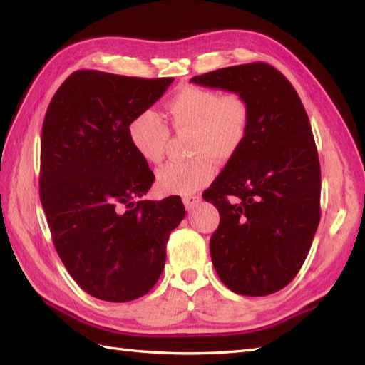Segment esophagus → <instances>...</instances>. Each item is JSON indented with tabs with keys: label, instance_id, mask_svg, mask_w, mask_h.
I'll return each mask as SVG.
<instances>
[{
	"label": "esophagus",
	"instance_id": "1",
	"mask_svg": "<svg viewBox=\"0 0 365 365\" xmlns=\"http://www.w3.org/2000/svg\"><path fill=\"white\" fill-rule=\"evenodd\" d=\"M199 202H200V197L196 195H190L183 197V204L187 207V210H192V208L199 205Z\"/></svg>",
	"mask_w": 365,
	"mask_h": 365
}]
</instances>
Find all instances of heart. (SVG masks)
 I'll use <instances>...</instances> for the list:
<instances>
[{"label":"heart","mask_w":365,"mask_h":365,"mask_svg":"<svg viewBox=\"0 0 365 365\" xmlns=\"http://www.w3.org/2000/svg\"><path fill=\"white\" fill-rule=\"evenodd\" d=\"M170 127L191 131L188 161H170L157 170V187L166 195H191L212 180L216 161H227L243 145L250 127V108L235 94L187 86L165 106ZM128 139L147 163H158L165 155L169 128L157 113L141 111L131 119Z\"/></svg>","instance_id":"1"}]
</instances>
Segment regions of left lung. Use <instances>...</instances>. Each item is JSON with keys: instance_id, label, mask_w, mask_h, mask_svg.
<instances>
[{"instance_id": "obj_1", "label": "left lung", "mask_w": 365, "mask_h": 365, "mask_svg": "<svg viewBox=\"0 0 365 365\" xmlns=\"http://www.w3.org/2000/svg\"><path fill=\"white\" fill-rule=\"evenodd\" d=\"M250 108L243 145L202 197L220 212L210 238L224 285L246 297L279 292L298 274L320 222L322 175L311 122L273 66L251 63L192 76Z\"/></svg>"}]
</instances>
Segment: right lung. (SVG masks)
I'll return each instance as SVG.
<instances>
[{
	"instance_id": "1",
	"label": "right lung",
	"mask_w": 365,
	"mask_h": 365,
	"mask_svg": "<svg viewBox=\"0 0 365 365\" xmlns=\"http://www.w3.org/2000/svg\"><path fill=\"white\" fill-rule=\"evenodd\" d=\"M174 78L76 71L46 110L41 202L61 260L91 297L127 302L157 284L182 199L139 200L155 175L128 139L131 119Z\"/></svg>"
}]
</instances>
